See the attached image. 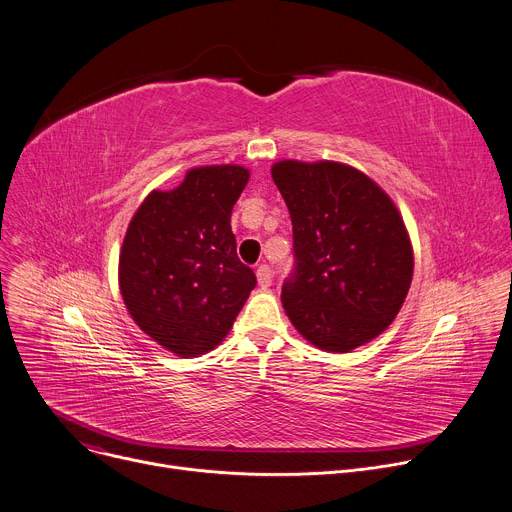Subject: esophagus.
Returning <instances> with one entry per match:
<instances>
[{"mask_svg": "<svg viewBox=\"0 0 512 512\" xmlns=\"http://www.w3.org/2000/svg\"><path fill=\"white\" fill-rule=\"evenodd\" d=\"M257 282L261 288H269L273 282V271L269 265H259L257 267Z\"/></svg>", "mask_w": 512, "mask_h": 512, "instance_id": "obj_1", "label": "esophagus"}]
</instances>
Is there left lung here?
<instances>
[{"label":"left lung","mask_w":512,"mask_h":512,"mask_svg":"<svg viewBox=\"0 0 512 512\" xmlns=\"http://www.w3.org/2000/svg\"><path fill=\"white\" fill-rule=\"evenodd\" d=\"M271 177L294 232V273L282 304L298 333L349 353L384 333L412 282L404 220L380 185L337 161H277Z\"/></svg>","instance_id":"obj_1"}]
</instances>
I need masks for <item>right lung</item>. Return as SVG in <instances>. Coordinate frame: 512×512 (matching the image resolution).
<instances>
[{
	"mask_svg": "<svg viewBox=\"0 0 512 512\" xmlns=\"http://www.w3.org/2000/svg\"><path fill=\"white\" fill-rule=\"evenodd\" d=\"M249 175L241 165L194 167L175 190L151 192L128 224L120 294L141 331L175 355L220 345L257 284L230 228Z\"/></svg>",
	"mask_w": 512,
	"mask_h": 512,
	"instance_id": "1",
	"label": "right lung"
}]
</instances>
